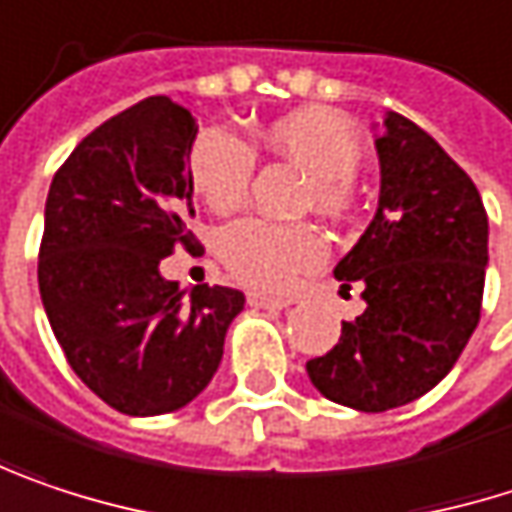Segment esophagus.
Returning <instances> with one entry per match:
<instances>
[{
	"label": "esophagus",
	"mask_w": 512,
	"mask_h": 512,
	"mask_svg": "<svg viewBox=\"0 0 512 512\" xmlns=\"http://www.w3.org/2000/svg\"><path fill=\"white\" fill-rule=\"evenodd\" d=\"M249 304H252V307H272V310H284V307H290V304H293V299H278V296L249 293Z\"/></svg>",
	"instance_id": "34e87169"
}]
</instances>
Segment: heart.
I'll list each match as a JSON object with an SVG mask.
<instances>
[{
  "mask_svg": "<svg viewBox=\"0 0 512 512\" xmlns=\"http://www.w3.org/2000/svg\"><path fill=\"white\" fill-rule=\"evenodd\" d=\"M260 143L263 149L299 163L310 175L304 193L307 208L328 216L349 210L351 178L363 163V140L343 114L328 108L284 114L260 128ZM190 172L202 202L216 213H231L249 196L255 152L237 134L208 128L193 146ZM219 252L228 272L243 284L281 293L322 260L325 243L310 225H281L252 216L225 228Z\"/></svg>",
  "mask_w": 512,
  "mask_h": 512,
  "instance_id": "heart-1",
  "label": "heart"
}]
</instances>
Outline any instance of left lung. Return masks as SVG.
I'll return each instance as SVG.
<instances>
[{
  "label": "left lung",
  "instance_id": "left-lung-1",
  "mask_svg": "<svg viewBox=\"0 0 512 512\" xmlns=\"http://www.w3.org/2000/svg\"><path fill=\"white\" fill-rule=\"evenodd\" d=\"M378 210L334 278L363 287L366 310L340 343L307 360L325 398L384 413L434 390L481 319L489 222L472 178L401 114L375 140Z\"/></svg>",
  "mask_w": 512,
  "mask_h": 512
}]
</instances>
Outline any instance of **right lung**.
Listing matches in <instances>:
<instances>
[{
  "instance_id": "add662e5",
  "label": "right lung",
  "mask_w": 512,
  "mask_h": 512,
  "mask_svg": "<svg viewBox=\"0 0 512 512\" xmlns=\"http://www.w3.org/2000/svg\"><path fill=\"white\" fill-rule=\"evenodd\" d=\"M196 119L149 96L90 131L55 172L37 284L72 372L125 416L190 404L219 369L246 296L161 275L196 246L190 152Z\"/></svg>"
}]
</instances>
